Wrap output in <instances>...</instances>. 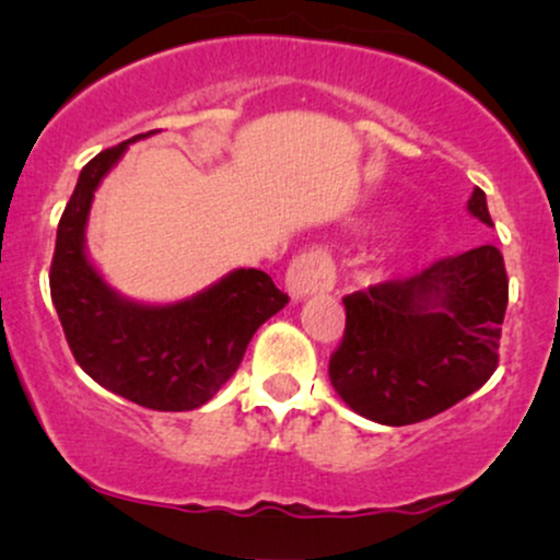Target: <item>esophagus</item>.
I'll list each match as a JSON object with an SVG mask.
<instances>
[{
  "label": "esophagus",
  "instance_id": "1",
  "mask_svg": "<svg viewBox=\"0 0 560 560\" xmlns=\"http://www.w3.org/2000/svg\"><path fill=\"white\" fill-rule=\"evenodd\" d=\"M337 273H334V262L326 253L320 249H311V253H302L289 262L284 287L289 298L294 302L311 298V294H324L331 292Z\"/></svg>",
  "mask_w": 560,
  "mask_h": 560
}]
</instances>
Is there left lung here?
Listing matches in <instances>:
<instances>
[{
	"label": "left lung",
	"mask_w": 560,
	"mask_h": 560,
	"mask_svg": "<svg viewBox=\"0 0 560 560\" xmlns=\"http://www.w3.org/2000/svg\"><path fill=\"white\" fill-rule=\"evenodd\" d=\"M466 208L492 226L479 186ZM342 302L347 326L329 378L363 419L384 427L432 419L474 395L498 369L508 276L492 244Z\"/></svg>",
	"instance_id": "obj_1"
}]
</instances>
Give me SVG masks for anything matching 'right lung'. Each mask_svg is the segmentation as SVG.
<instances>
[{
	"instance_id": "add662e5",
	"label": "right lung",
	"mask_w": 560,
	"mask_h": 560,
	"mask_svg": "<svg viewBox=\"0 0 560 560\" xmlns=\"http://www.w3.org/2000/svg\"><path fill=\"white\" fill-rule=\"evenodd\" d=\"M83 165L57 226L49 289L75 363L113 395L152 410H195L240 369L253 334L289 298L258 268H234L178 302H139L105 281L89 258L94 191L133 141Z\"/></svg>"
}]
</instances>
